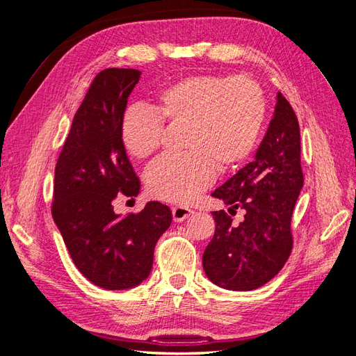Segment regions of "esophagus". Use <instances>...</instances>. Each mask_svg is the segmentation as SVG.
Returning a JSON list of instances; mask_svg holds the SVG:
<instances>
[{
  "mask_svg": "<svg viewBox=\"0 0 356 356\" xmlns=\"http://www.w3.org/2000/svg\"><path fill=\"white\" fill-rule=\"evenodd\" d=\"M191 213H193L191 209H188L186 207H181V204H179V207H175L174 209H172V215H174L175 222H181V221L187 220Z\"/></svg>",
  "mask_w": 356,
  "mask_h": 356,
  "instance_id": "1",
  "label": "esophagus"
}]
</instances>
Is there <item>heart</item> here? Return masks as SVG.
<instances>
[{"mask_svg":"<svg viewBox=\"0 0 356 356\" xmlns=\"http://www.w3.org/2000/svg\"><path fill=\"white\" fill-rule=\"evenodd\" d=\"M154 111L129 108L120 123V141L134 159L152 157L161 144L163 122L186 126L187 153L163 157L145 174L153 197L187 203L212 184L215 170L229 172L250 157L263 131L264 93L248 77L188 75L160 90Z\"/></svg>","mask_w":356,"mask_h":356,"instance_id":"b5f03b06","label":"heart"}]
</instances>
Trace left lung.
Instances as JSON below:
<instances>
[{"label":"left lung","mask_w":356,"mask_h":356,"mask_svg":"<svg viewBox=\"0 0 356 356\" xmlns=\"http://www.w3.org/2000/svg\"><path fill=\"white\" fill-rule=\"evenodd\" d=\"M276 98L254 161L212 193L230 209L212 212L215 233L202 263L209 281L225 289L263 286L281 272L293 251L291 218L305 182L300 126L285 96L279 92ZM236 209L245 213L239 225L231 217Z\"/></svg>","instance_id":"1"}]
</instances>
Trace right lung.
I'll use <instances>...</instances> for the list:
<instances>
[{
	"mask_svg": "<svg viewBox=\"0 0 356 356\" xmlns=\"http://www.w3.org/2000/svg\"><path fill=\"white\" fill-rule=\"evenodd\" d=\"M139 77L141 71L127 68L96 75L55 169L53 220L81 275L105 289L145 281L156 243L172 222L169 207L160 202L124 217L113 207L117 196L135 197L141 188L120 141L127 98Z\"/></svg>",
	"mask_w": 356,
	"mask_h": 356,
	"instance_id": "1",
	"label": "right lung"
}]
</instances>
